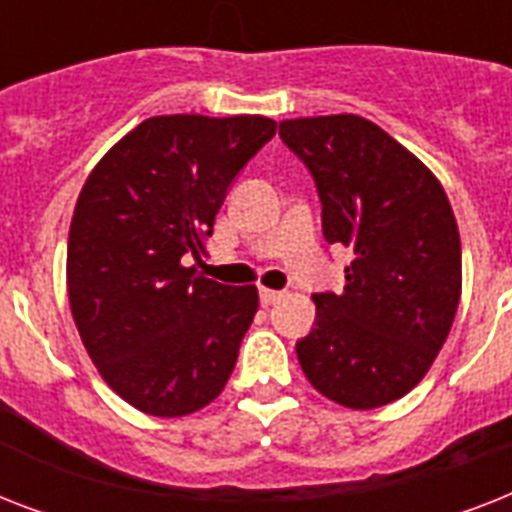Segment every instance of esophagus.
I'll return each instance as SVG.
<instances>
[{
	"label": "esophagus",
	"mask_w": 512,
	"mask_h": 512,
	"mask_svg": "<svg viewBox=\"0 0 512 512\" xmlns=\"http://www.w3.org/2000/svg\"><path fill=\"white\" fill-rule=\"evenodd\" d=\"M281 300V292H276V289H260V303L268 308V305H276Z\"/></svg>",
	"instance_id": "esophagus-1"
}]
</instances>
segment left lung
I'll return each mask as SVG.
<instances>
[{"label":"left lung","instance_id":"obj_1","mask_svg":"<svg viewBox=\"0 0 512 512\" xmlns=\"http://www.w3.org/2000/svg\"><path fill=\"white\" fill-rule=\"evenodd\" d=\"M279 135L313 175L324 239L353 252L340 295H313L300 366L348 409L390 404L425 377L460 305L452 204L436 175L364 116L287 119Z\"/></svg>","mask_w":512,"mask_h":512}]
</instances>
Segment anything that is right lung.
I'll use <instances>...</instances> for the list:
<instances>
[{
    "label": "right lung",
    "mask_w": 512,
    "mask_h": 512,
    "mask_svg": "<svg viewBox=\"0 0 512 512\" xmlns=\"http://www.w3.org/2000/svg\"><path fill=\"white\" fill-rule=\"evenodd\" d=\"M276 135L268 116H151L98 162L68 231V303L108 388L154 417L215 401L257 313L255 287L196 265L217 209Z\"/></svg>",
    "instance_id": "add662e5"
}]
</instances>
